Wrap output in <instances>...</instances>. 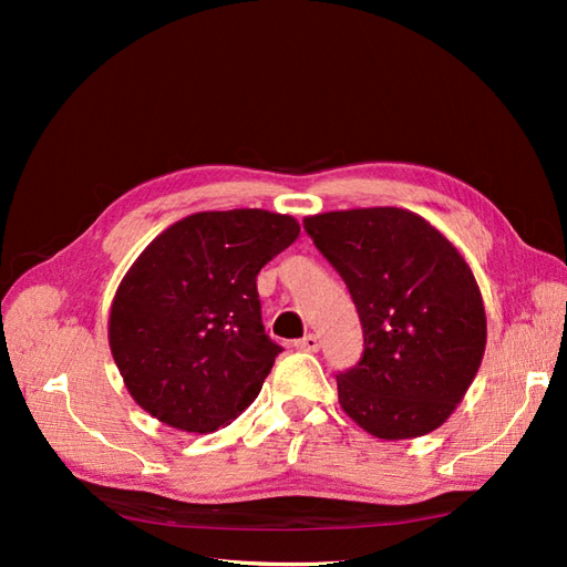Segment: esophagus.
<instances>
[{
    "instance_id": "obj_1",
    "label": "esophagus",
    "mask_w": 567,
    "mask_h": 567,
    "mask_svg": "<svg viewBox=\"0 0 567 567\" xmlns=\"http://www.w3.org/2000/svg\"><path fill=\"white\" fill-rule=\"evenodd\" d=\"M296 348L305 352H317L319 350V338L315 333H307L300 340H296Z\"/></svg>"
}]
</instances>
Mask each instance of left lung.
Masks as SVG:
<instances>
[{"label":"left lung","mask_w":567,"mask_h":567,"mask_svg":"<svg viewBox=\"0 0 567 567\" xmlns=\"http://www.w3.org/2000/svg\"><path fill=\"white\" fill-rule=\"evenodd\" d=\"M302 225L348 284L364 331L359 364L336 375L342 411L381 440L433 433L468 392L487 346L473 269L404 208L333 210Z\"/></svg>","instance_id":"obj_1"}]
</instances>
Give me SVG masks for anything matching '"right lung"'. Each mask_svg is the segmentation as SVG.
Listing matches in <instances>:
<instances>
[{"instance_id": "obj_1", "label": "right lung", "mask_w": 567, "mask_h": 567, "mask_svg": "<svg viewBox=\"0 0 567 567\" xmlns=\"http://www.w3.org/2000/svg\"><path fill=\"white\" fill-rule=\"evenodd\" d=\"M300 234L260 208L194 213L120 281L109 346L132 400L184 433H215L255 402L281 352L265 333L257 271Z\"/></svg>"}]
</instances>
